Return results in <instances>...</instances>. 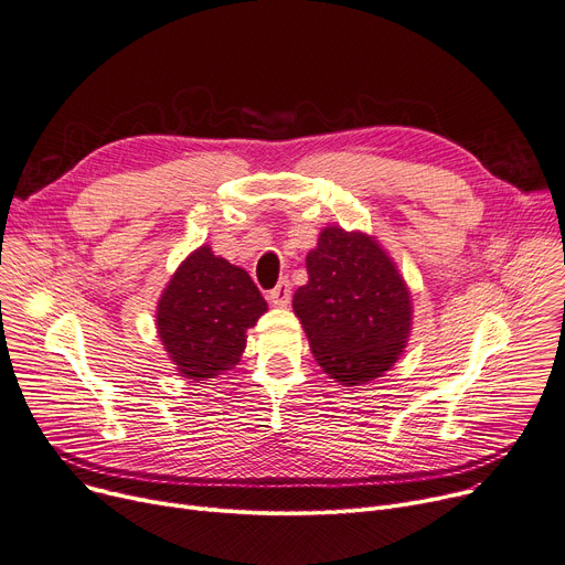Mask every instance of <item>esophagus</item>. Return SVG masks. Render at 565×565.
<instances>
[{"instance_id":"34e87169","label":"esophagus","mask_w":565,"mask_h":565,"mask_svg":"<svg viewBox=\"0 0 565 565\" xmlns=\"http://www.w3.org/2000/svg\"><path fill=\"white\" fill-rule=\"evenodd\" d=\"M290 297H292V286L288 279H281L270 292H268V299L275 305V307H288L290 305Z\"/></svg>"}]
</instances>
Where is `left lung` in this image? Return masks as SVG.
I'll return each mask as SVG.
<instances>
[{
	"mask_svg": "<svg viewBox=\"0 0 565 565\" xmlns=\"http://www.w3.org/2000/svg\"><path fill=\"white\" fill-rule=\"evenodd\" d=\"M307 273L292 311L318 365L348 388L384 377L413 329L411 290L393 256L374 236L329 224L307 254Z\"/></svg>",
	"mask_w": 565,
	"mask_h": 565,
	"instance_id": "1",
	"label": "left lung"
}]
</instances>
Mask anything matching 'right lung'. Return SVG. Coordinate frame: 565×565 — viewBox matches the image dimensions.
Returning <instances> with one entry per match:
<instances>
[{
    "label": "right lung",
    "instance_id": "1",
    "mask_svg": "<svg viewBox=\"0 0 565 565\" xmlns=\"http://www.w3.org/2000/svg\"><path fill=\"white\" fill-rule=\"evenodd\" d=\"M266 311L252 277L215 256L211 245H200L163 288L157 331L181 377L202 384L238 365L247 329Z\"/></svg>",
    "mask_w": 565,
    "mask_h": 565
}]
</instances>
